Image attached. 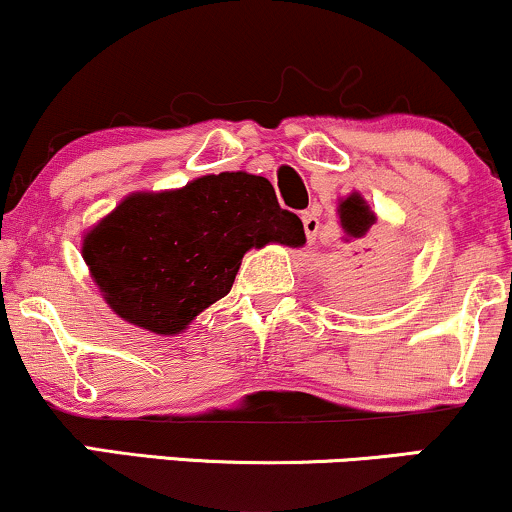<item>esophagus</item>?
Wrapping results in <instances>:
<instances>
[{
    "label": "esophagus",
    "mask_w": 512,
    "mask_h": 512,
    "mask_svg": "<svg viewBox=\"0 0 512 512\" xmlns=\"http://www.w3.org/2000/svg\"><path fill=\"white\" fill-rule=\"evenodd\" d=\"M317 209H308L301 214V221H303V231H305V238L308 240H315L317 231H320V219H317Z\"/></svg>",
    "instance_id": "obj_1"
}]
</instances>
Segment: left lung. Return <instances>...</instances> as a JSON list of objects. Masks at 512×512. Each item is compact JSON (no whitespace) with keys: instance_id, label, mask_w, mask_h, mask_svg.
<instances>
[{"instance_id":"1","label":"left lung","mask_w":512,"mask_h":512,"mask_svg":"<svg viewBox=\"0 0 512 512\" xmlns=\"http://www.w3.org/2000/svg\"><path fill=\"white\" fill-rule=\"evenodd\" d=\"M339 219H342V228L346 231V236L363 238L368 233V228L373 226L375 216L361 197L351 195L339 204ZM366 272L368 276H378L383 272V264H373V267H368Z\"/></svg>"}]
</instances>
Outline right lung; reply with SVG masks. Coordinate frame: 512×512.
I'll use <instances>...</instances> for the list:
<instances>
[{
	"label": "right lung",
	"instance_id": "obj_1",
	"mask_svg": "<svg viewBox=\"0 0 512 512\" xmlns=\"http://www.w3.org/2000/svg\"><path fill=\"white\" fill-rule=\"evenodd\" d=\"M267 243L303 245L301 219L279 207L267 178L219 173L127 197L81 252L117 315L178 334L231 291L245 252Z\"/></svg>",
	"mask_w": 512,
	"mask_h": 512
}]
</instances>
